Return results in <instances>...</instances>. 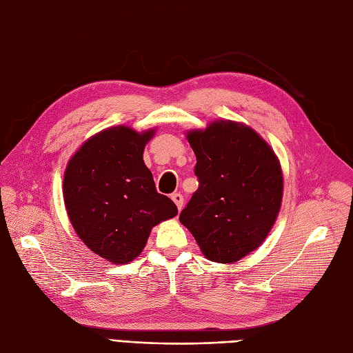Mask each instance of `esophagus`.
<instances>
[{
    "mask_svg": "<svg viewBox=\"0 0 353 353\" xmlns=\"http://www.w3.org/2000/svg\"><path fill=\"white\" fill-rule=\"evenodd\" d=\"M170 199L174 200V203L176 205L178 210L183 209V206H184V196H183V194H181V193H174L172 196H170Z\"/></svg>",
    "mask_w": 353,
    "mask_h": 353,
    "instance_id": "34e87169",
    "label": "esophagus"
}]
</instances>
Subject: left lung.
<instances>
[{
    "instance_id": "8db88e82",
    "label": "left lung",
    "mask_w": 353,
    "mask_h": 353,
    "mask_svg": "<svg viewBox=\"0 0 353 353\" xmlns=\"http://www.w3.org/2000/svg\"><path fill=\"white\" fill-rule=\"evenodd\" d=\"M187 137L197 159L199 188L179 221L208 259L237 262L259 248L279 215V160L249 126L231 121H216Z\"/></svg>"
}]
</instances>
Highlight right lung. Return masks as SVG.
I'll return each instance as SVG.
<instances>
[{"instance_id":"1","label":"right lung","mask_w":353,"mask_h":353,"mask_svg":"<svg viewBox=\"0 0 353 353\" xmlns=\"http://www.w3.org/2000/svg\"><path fill=\"white\" fill-rule=\"evenodd\" d=\"M153 131L114 126L94 135L66 168L63 191L72 225L101 258L128 263L141 253L150 231L178 209L157 193L143 160Z\"/></svg>"}]
</instances>
